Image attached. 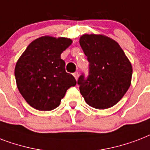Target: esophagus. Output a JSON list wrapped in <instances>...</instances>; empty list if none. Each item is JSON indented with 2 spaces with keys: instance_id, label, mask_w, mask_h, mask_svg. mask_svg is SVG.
I'll return each mask as SVG.
<instances>
[{
  "instance_id": "esophagus-1",
  "label": "esophagus",
  "mask_w": 150,
  "mask_h": 150,
  "mask_svg": "<svg viewBox=\"0 0 150 150\" xmlns=\"http://www.w3.org/2000/svg\"><path fill=\"white\" fill-rule=\"evenodd\" d=\"M74 76L76 78V80H77V78H78V76H79V74H78V72H75V73H74Z\"/></svg>"
}]
</instances>
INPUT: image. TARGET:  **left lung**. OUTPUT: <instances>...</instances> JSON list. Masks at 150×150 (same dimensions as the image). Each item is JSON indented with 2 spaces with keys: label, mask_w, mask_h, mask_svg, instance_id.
<instances>
[{
  "label": "left lung",
  "mask_w": 150,
  "mask_h": 150,
  "mask_svg": "<svg viewBox=\"0 0 150 150\" xmlns=\"http://www.w3.org/2000/svg\"><path fill=\"white\" fill-rule=\"evenodd\" d=\"M80 45L89 62V75L77 83L88 105L98 110L113 106L128 90L132 67L119 44L101 34H83Z\"/></svg>",
  "instance_id": "1"
}]
</instances>
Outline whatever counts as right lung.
Segmentation results:
<instances>
[{"instance_id":"add662e5","label":"right lung","mask_w":150,"mask_h":150,"mask_svg":"<svg viewBox=\"0 0 150 150\" xmlns=\"http://www.w3.org/2000/svg\"><path fill=\"white\" fill-rule=\"evenodd\" d=\"M72 44L66 38L44 36L28 45L15 68L18 91L36 110L50 111L58 107L70 87L76 84L66 72L61 54Z\"/></svg>"}]
</instances>
